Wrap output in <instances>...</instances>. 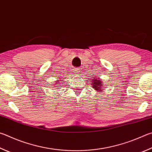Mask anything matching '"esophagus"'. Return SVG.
<instances>
[{
    "label": "esophagus",
    "mask_w": 152,
    "mask_h": 152,
    "mask_svg": "<svg viewBox=\"0 0 152 152\" xmlns=\"http://www.w3.org/2000/svg\"><path fill=\"white\" fill-rule=\"evenodd\" d=\"M74 72L76 74H79V72H80V70H79V68H75L74 70Z\"/></svg>",
    "instance_id": "34e87169"
}]
</instances>
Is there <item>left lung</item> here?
I'll use <instances>...</instances> for the list:
<instances>
[{"instance_id":"obj_1","label":"left lung","mask_w":152,"mask_h":152,"mask_svg":"<svg viewBox=\"0 0 152 152\" xmlns=\"http://www.w3.org/2000/svg\"><path fill=\"white\" fill-rule=\"evenodd\" d=\"M91 81H92V87L94 88H95L96 90H102V82L100 80H98V79H96L94 78H94L92 80H90ZM98 91V92H99Z\"/></svg>"}]
</instances>
